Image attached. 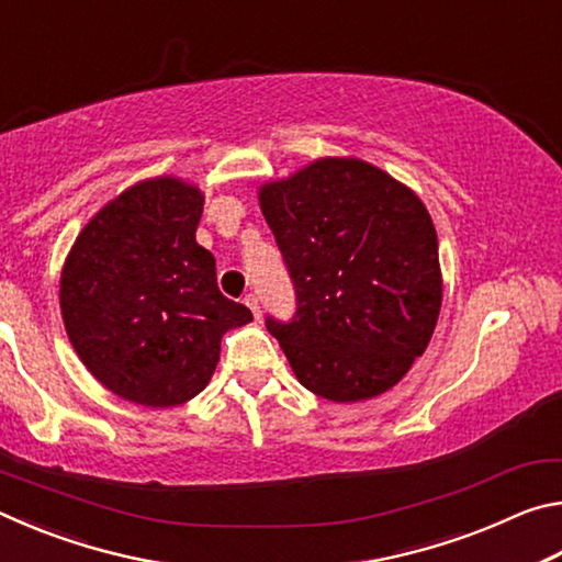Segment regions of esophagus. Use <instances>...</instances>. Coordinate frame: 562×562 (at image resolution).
Wrapping results in <instances>:
<instances>
[{
  "label": "esophagus",
  "mask_w": 562,
  "mask_h": 562,
  "mask_svg": "<svg viewBox=\"0 0 562 562\" xmlns=\"http://www.w3.org/2000/svg\"><path fill=\"white\" fill-rule=\"evenodd\" d=\"M245 304L247 307L252 310V315H255V319H260V315H262V310H260V300H258V294H245Z\"/></svg>",
  "instance_id": "1"
}]
</instances>
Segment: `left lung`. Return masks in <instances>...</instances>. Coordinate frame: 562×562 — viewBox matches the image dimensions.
Wrapping results in <instances>:
<instances>
[{
    "label": "left lung",
    "mask_w": 562,
    "mask_h": 562,
    "mask_svg": "<svg viewBox=\"0 0 562 562\" xmlns=\"http://www.w3.org/2000/svg\"><path fill=\"white\" fill-rule=\"evenodd\" d=\"M292 280L290 322L268 317L302 386L329 402L392 389L441 310L439 240L424 203L384 170L322 158L260 190Z\"/></svg>",
    "instance_id": "1"
}]
</instances>
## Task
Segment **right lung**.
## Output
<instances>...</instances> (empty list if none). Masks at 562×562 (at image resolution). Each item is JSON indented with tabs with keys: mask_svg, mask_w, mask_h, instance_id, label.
Returning a JSON list of instances; mask_svg holds the SVG:
<instances>
[{
	"mask_svg": "<svg viewBox=\"0 0 562 562\" xmlns=\"http://www.w3.org/2000/svg\"><path fill=\"white\" fill-rule=\"evenodd\" d=\"M201 215L195 186L144 180L99 211L66 258V335L89 372L133 404L201 394L225 331L252 319L217 290L215 258L195 243Z\"/></svg>",
	"mask_w": 562,
	"mask_h": 562,
	"instance_id": "right-lung-1",
	"label": "right lung"
}]
</instances>
